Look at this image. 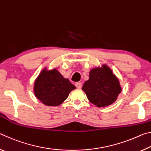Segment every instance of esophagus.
Returning a JSON list of instances; mask_svg holds the SVG:
<instances>
[{
  "label": "esophagus",
  "mask_w": 151,
  "mask_h": 151,
  "mask_svg": "<svg viewBox=\"0 0 151 151\" xmlns=\"http://www.w3.org/2000/svg\"><path fill=\"white\" fill-rule=\"evenodd\" d=\"M75 86H76V88H81L82 87V83H75Z\"/></svg>",
  "instance_id": "1"
}]
</instances>
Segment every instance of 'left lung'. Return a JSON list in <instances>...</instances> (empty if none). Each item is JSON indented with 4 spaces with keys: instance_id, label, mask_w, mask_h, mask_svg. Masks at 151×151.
Segmentation results:
<instances>
[{
    "instance_id": "1",
    "label": "left lung",
    "mask_w": 151,
    "mask_h": 151,
    "mask_svg": "<svg viewBox=\"0 0 151 151\" xmlns=\"http://www.w3.org/2000/svg\"><path fill=\"white\" fill-rule=\"evenodd\" d=\"M88 101L98 107L110 105L116 101L122 88L119 79L108 66L93 68L89 73V79L82 88Z\"/></svg>"
}]
</instances>
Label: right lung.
<instances>
[{
  "instance_id": "right-lung-1",
  "label": "right lung",
  "mask_w": 151,
  "mask_h": 151,
  "mask_svg": "<svg viewBox=\"0 0 151 151\" xmlns=\"http://www.w3.org/2000/svg\"><path fill=\"white\" fill-rule=\"evenodd\" d=\"M76 87L68 78L55 68L43 69L36 79L34 93L36 97L47 106H58L65 101Z\"/></svg>"
}]
</instances>
